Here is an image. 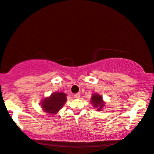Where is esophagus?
<instances>
[{"label":"esophagus","mask_w":154,"mask_h":154,"mask_svg":"<svg viewBox=\"0 0 154 154\" xmlns=\"http://www.w3.org/2000/svg\"><path fill=\"white\" fill-rule=\"evenodd\" d=\"M80 97V94L79 93H77V94H74V98H79Z\"/></svg>","instance_id":"obj_1"}]
</instances>
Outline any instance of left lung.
Returning a JSON list of instances; mask_svg holds the SVG:
<instances>
[{
    "mask_svg": "<svg viewBox=\"0 0 154 154\" xmlns=\"http://www.w3.org/2000/svg\"><path fill=\"white\" fill-rule=\"evenodd\" d=\"M91 103L93 104L94 107L97 108V111H102L101 109L105 105L104 102L103 101V98L101 95L97 94L92 95V97L91 98Z\"/></svg>",
    "mask_w": 154,
    "mask_h": 154,
    "instance_id": "obj_1",
    "label": "left lung"
}]
</instances>
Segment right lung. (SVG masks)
Here are the masks:
<instances>
[{"label": "right lung", "mask_w": 154, "mask_h": 154, "mask_svg": "<svg viewBox=\"0 0 154 154\" xmlns=\"http://www.w3.org/2000/svg\"><path fill=\"white\" fill-rule=\"evenodd\" d=\"M66 95L64 93L55 92L49 97L45 98L42 102V108L45 112L49 113H57L63 107L66 101Z\"/></svg>", "instance_id": "1"}]
</instances>
